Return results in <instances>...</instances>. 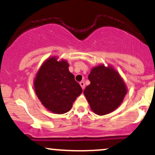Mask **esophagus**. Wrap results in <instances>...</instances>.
Returning <instances> with one entry per match:
<instances>
[{
  "label": "esophagus",
  "mask_w": 155,
  "mask_h": 155,
  "mask_svg": "<svg viewBox=\"0 0 155 155\" xmlns=\"http://www.w3.org/2000/svg\"><path fill=\"white\" fill-rule=\"evenodd\" d=\"M79 85H80L81 87H82V90H84V89H85V82H83V81H82V82H79Z\"/></svg>",
  "instance_id": "1"
}]
</instances>
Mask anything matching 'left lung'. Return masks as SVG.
<instances>
[{
  "mask_svg": "<svg viewBox=\"0 0 155 155\" xmlns=\"http://www.w3.org/2000/svg\"><path fill=\"white\" fill-rule=\"evenodd\" d=\"M91 84L84 95L91 109L98 115H105L117 109L127 93L124 79L112 65L93 67L88 75Z\"/></svg>",
  "mask_w": 155,
  "mask_h": 155,
  "instance_id": "obj_1",
  "label": "left lung"
}]
</instances>
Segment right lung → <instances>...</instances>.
I'll use <instances>...</instances> for the list:
<instances>
[{"label": "right lung", "mask_w": 155, "mask_h": 155, "mask_svg": "<svg viewBox=\"0 0 155 155\" xmlns=\"http://www.w3.org/2000/svg\"><path fill=\"white\" fill-rule=\"evenodd\" d=\"M34 87L45 108L54 114H64L71 109L82 89L69 70L64 59L51 56L44 61L36 73Z\"/></svg>", "instance_id": "1"}]
</instances>
